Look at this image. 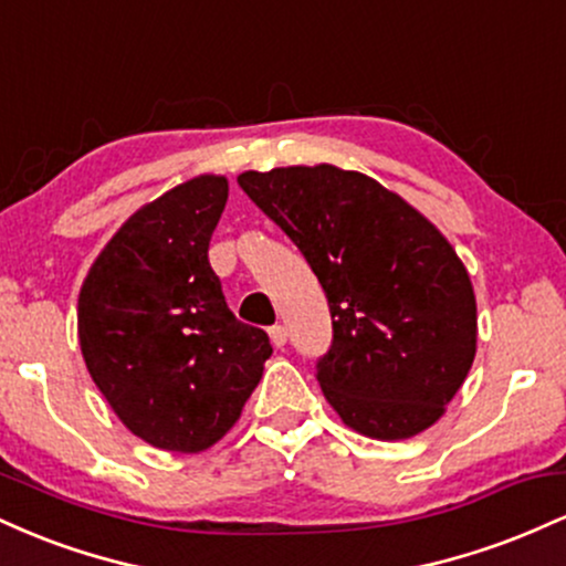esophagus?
<instances>
[{
	"label": "esophagus",
	"instance_id": "34e87169",
	"mask_svg": "<svg viewBox=\"0 0 566 566\" xmlns=\"http://www.w3.org/2000/svg\"><path fill=\"white\" fill-rule=\"evenodd\" d=\"M269 335H271V343H274L276 348H282L284 343H287V327H284V324H274V327L269 329Z\"/></svg>",
	"mask_w": 566,
	"mask_h": 566
}]
</instances>
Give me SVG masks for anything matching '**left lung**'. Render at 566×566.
Returning a JSON list of instances; mask_svg holds the SVG:
<instances>
[{"label": "left lung", "instance_id": "8db88e82", "mask_svg": "<svg viewBox=\"0 0 566 566\" xmlns=\"http://www.w3.org/2000/svg\"><path fill=\"white\" fill-rule=\"evenodd\" d=\"M237 180L327 295L333 346L316 380L343 423L380 441L437 423L476 356V297L452 244L361 172L297 165Z\"/></svg>", "mask_w": 566, "mask_h": 566}]
</instances>
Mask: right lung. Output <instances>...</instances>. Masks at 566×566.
Wrapping results in <instances>:
<instances>
[{"mask_svg":"<svg viewBox=\"0 0 566 566\" xmlns=\"http://www.w3.org/2000/svg\"><path fill=\"white\" fill-rule=\"evenodd\" d=\"M223 175H199L143 205L90 265L80 346L95 386L135 437L201 452L231 431L261 382L269 335L239 322L212 271Z\"/></svg>","mask_w":566,"mask_h":566,"instance_id":"obj_1","label":"right lung"}]
</instances>
